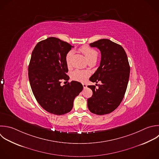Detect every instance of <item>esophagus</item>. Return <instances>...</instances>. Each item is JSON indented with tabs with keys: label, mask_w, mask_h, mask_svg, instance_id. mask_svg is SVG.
I'll list each match as a JSON object with an SVG mask.
<instances>
[{
	"label": "esophagus",
	"mask_w": 159,
	"mask_h": 159,
	"mask_svg": "<svg viewBox=\"0 0 159 159\" xmlns=\"http://www.w3.org/2000/svg\"><path fill=\"white\" fill-rule=\"evenodd\" d=\"M83 88H84V89L87 88V85H86V84H85V83H83Z\"/></svg>",
	"instance_id": "obj_1"
}]
</instances>
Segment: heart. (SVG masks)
<instances>
[{
    "label": "heart",
    "instance_id": "b5f03b06",
    "mask_svg": "<svg viewBox=\"0 0 159 159\" xmlns=\"http://www.w3.org/2000/svg\"><path fill=\"white\" fill-rule=\"evenodd\" d=\"M80 50L84 55L85 57L86 58L88 61L96 60L98 54V52L93 48L88 46H83L80 48ZM72 54H73V52L71 51H70L66 55L65 61H66V64L68 66L70 65L71 58ZM88 75H89V73L86 71L75 70L71 73V77L74 80L83 82L86 80Z\"/></svg>",
    "mask_w": 159,
    "mask_h": 159
}]
</instances>
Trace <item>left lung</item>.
I'll return each mask as SVG.
<instances>
[{"mask_svg":"<svg viewBox=\"0 0 159 159\" xmlns=\"http://www.w3.org/2000/svg\"><path fill=\"white\" fill-rule=\"evenodd\" d=\"M101 53L100 65L89 80L100 84L88 86L93 95L88 99L89 110L97 115L114 111L122 102L129 78L130 66L124 48L109 39H101L89 44Z\"/></svg>","mask_w":159,"mask_h":159,"instance_id":"8db88e82","label":"left lung"}]
</instances>
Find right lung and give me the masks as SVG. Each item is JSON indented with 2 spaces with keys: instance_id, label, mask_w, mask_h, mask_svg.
<instances>
[{
  "instance_id": "1",
  "label": "right lung",
  "mask_w": 159,
  "mask_h": 159,
  "mask_svg": "<svg viewBox=\"0 0 159 159\" xmlns=\"http://www.w3.org/2000/svg\"><path fill=\"white\" fill-rule=\"evenodd\" d=\"M73 47L55 37H49L35 47L29 66V78L34 95L47 112L63 115L71 111L75 98L83 90L80 82L72 81L61 86L70 77L66 54Z\"/></svg>"
}]
</instances>
